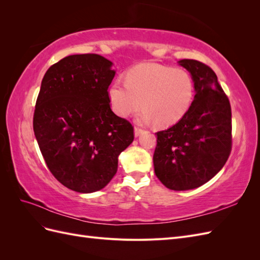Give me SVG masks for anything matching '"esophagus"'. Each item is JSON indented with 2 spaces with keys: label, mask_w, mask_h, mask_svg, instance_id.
I'll list each match as a JSON object with an SVG mask.
<instances>
[{
  "label": "esophagus",
  "mask_w": 260,
  "mask_h": 260,
  "mask_svg": "<svg viewBox=\"0 0 260 260\" xmlns=\"http://www.w3.org/2000/svg\"><path fill=\"white\" fill-rule=\"evenodd\" d=\"M144 132V130L143 129H141V128H139V127H135V136L136 137H139L141 133H143Z\"/></svg>",
  "instance_id": "1"
}]
</instances>
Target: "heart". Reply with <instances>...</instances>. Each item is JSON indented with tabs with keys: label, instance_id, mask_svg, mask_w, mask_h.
<instances>
[{
	"label": "heart",
	"instance_id": "obj_1",
	"mask_svg": "<svg viewBox=\"0 0 260 260\" xmlns=\"http://www.w3.org/2000/svg\"><path fill=\"white\" fill-rule=\"evenodd\" d=\"M194 95L195 83L190 73L157 64L131 68L125 82L116 80L108 90L116 115L127 118L142 106L139 119L142 122L154 120L159 127L179 121L190 109Z\"/></svg>",
	"mask_w": 260,
	"mask_h": 260
}]
</instances>
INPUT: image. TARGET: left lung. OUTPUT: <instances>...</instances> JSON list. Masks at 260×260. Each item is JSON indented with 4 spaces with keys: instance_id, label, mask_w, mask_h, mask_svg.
Segmentation results:
<instances>
[{
    "instance_id": "obj_1",
    "label": "left lung",
    "mask_w": 260,
    "mask_h": 260,
    "mask_svg": "<svg viewBox=\"0 0 260 260\" xmlns=\"http://www.w3.org/2000/svg\"><path fill=\"white\" fill-rule=\"evenodd\" d=\"M180 65L191 73L195 96L187 113L172 127L158 131L154 170L170 190L199 187L224 166L232 149L231 105L209 66L195 59Z\"/></svg>"
}]
</instances>
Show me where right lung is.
I'll return each instance as SVG.
<instances>
[{"mask_svg": "<svg viewBox=\"0 0 260 260\" xmlns=\"http://www.w3.org/2000/svg\"><path fill=\"white\" fill-rule=\"evenodd\" d=\"M111 66L98 54L69 55L48 69L36 102L34 131L46 166L76 192L107 185L135 139L131 122L111 108Z\"/></svg>", "mask_w": 260, "mask_h": 260, "instance_id": "add662e5", "label": "right lung"}]
</instances>
